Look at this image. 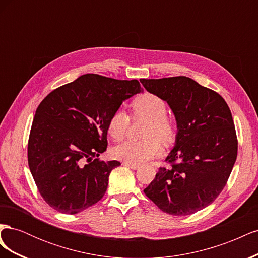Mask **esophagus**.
<instances>
[{
  "mask_svg": "<svg viewBox=\"0 0 258 258\" xmlns=\"http://www.w3.org/2000/svg\"><path fill=\"white\" fill-rule=\"evenodd\" d=\"M123 166H126L132 170H138L140 167L137 166V165H131V163H128V162H123Z\"/></svg>",
  "mask_w": 258,
  "mask_h": 258,
  "instance_id": "34e87169",
  "label": "esophagus"
}]
</instances>
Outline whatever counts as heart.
<instances>
[{"label":"heart","instance_id":"1","mask_svg":"<svg viewBox=\"0 0 258 258\" xmlns=\"http://www.w3.org/2000/svg\"><path fill=\"white\" fill-rule=\"evenodd\" d=\"M135 116L145 117L150 123L145 131L144 141H126L113 148V156L118 160L143 165L161 154L162 144L169 145L175 140L174 122L167 117L168 107L165 101L150 92L137 97L131 103ZM130 118L122 110H116L107 122V132L114 140H121L129 127Z\"/></svg>","mask_w":258,"mask_h":258}]
</instances>
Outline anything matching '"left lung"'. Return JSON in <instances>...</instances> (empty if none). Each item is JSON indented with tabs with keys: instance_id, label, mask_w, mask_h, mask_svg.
<instances>
[{
	"instance_id": "1",
	"label": "left lung",
	"mask_w": 258,
	"mask_h": 258,
	"mask_svg": "<svg viewBox=\"0 0 258 258\" xmlns=\"http://www.w3.org/2000/svg\"><path fill=\"white\" fill-rule=\"evenodd\" d=\"M172 110L177 126L175 144L144 189L161 211L190 215L207 208L221 194L238 154V140L226 101L186 76L140 80Z\"/></svg>"
}]
</instances>
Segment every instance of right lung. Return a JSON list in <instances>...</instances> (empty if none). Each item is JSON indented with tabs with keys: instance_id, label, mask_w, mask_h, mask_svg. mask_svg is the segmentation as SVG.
<instances>
[{
	"instance_id": "add662e5",
	"label": "right lung",
	"mask_w": 258,
	"mask_h": 258,
	"mask_svg": "<svg viewBox=\"0 0 258 258\" xmlns=\"http://www.w3.org/2000/svg\"><path fill=\"white\" fill-rule=\"evenodd\" d=\"M141 91L137 80L85 74L42 101L30 131L28 162L46 204L76 214L104 196L111 171L120 166L98 159L107 147L108 119Z\"/></svg>"
}]
</instances>
